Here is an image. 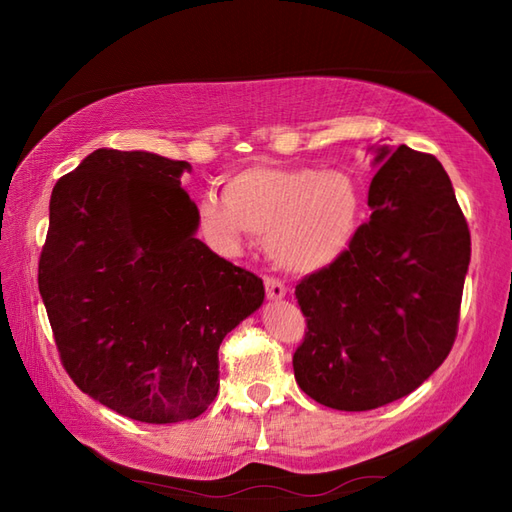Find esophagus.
<instances>
[{"label": "esophagus", "instance_id": "obj_1", "mask_svg": "<svg viewBox=\"0 0 512 512\" xmlns=\"http://www.w3.org/2000/svg\"><path fill=\"white\" fill-rule=\"evenodd\" d=\"M264 286H266V297H268V299L279 301V299L286 297V286L281 284L279 279L266 275V277H264Z\"/></svg>", "mask_w": 512, "mask_h": 512}]
</instances>
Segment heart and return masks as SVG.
Wrapping results in <instances>:
<instances>
[{
	"label": "heart",
	"instance_id": "heart-1",
	"mask_svg": "<svg viewBox=\"0 0 512 512\" xmlns=\"http://www.w3.org/2000/svg\"><path fill=\"white\" fill-rule=\"evenodd\" d=\"M200 213L224 242L235 244L242 233L262 237L279 268L314 273L350 246L361 200L341 171L257 165L226 178L222 200L206 195Z\"/></svg>",
	"mask_w": 512,
	"mask_h": 512
}]
</instances>
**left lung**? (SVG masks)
<instances>
[{
  "mask_svg": "<svg viewBox=\"0 0 512 512\" xmlns=\"http://www.w3.org/2000/svg\"><path fill=\"white\" fill-rule=\"evenodd\" d=\"M372 215L350 248L303 277L308 332L292 356L297 385L325 407L367 411L411 394L458 334L471 233L436 156L376 149Z\"/></svg>",
  "mask_w": 512,
  "mask_h": 512,
  "instance_id": "1",
  "label": "left lung"
}]
</instances>
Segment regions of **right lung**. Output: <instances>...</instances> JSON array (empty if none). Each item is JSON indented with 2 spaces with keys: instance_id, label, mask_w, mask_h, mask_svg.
<instances>
[{
  "instance_id": "obj_1",
  "label": "right lung",
  "mask_w": 512,
  "mask_h": 512,
  "mask_svg": "<svg viewBox=\"0 0 512 512\" xmlns=\"http://www.w3.org/2000/svg\"><path fill=\"white\" fill-rule=\"evenodd\" d=\"M191 165L96 149L54 184L39 292L63 369L125 418H198L220 389L217 350L264 281L195 237Z\"/></svg>"
}]
</instances>
